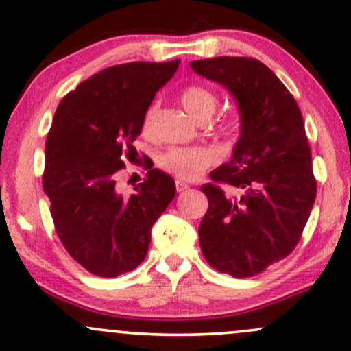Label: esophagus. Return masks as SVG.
<instances>
[{"label":"esophagus","mask_w":351,"mask_h":351,"mask_svg":"<svg viewBox=\"0 0 351 351\" xmlns=\"http://www.w3.org/2000/svg\"><path fill=\"white\" fill-rule=\"evenodd\" d=\"M188 188H189L188 183H184V181H181V180H176V191H178V193H181V191H186Z\"/></svg>","instance_id":"esophagus-1"}]
</instances>
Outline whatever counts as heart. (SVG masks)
<instances>
[{"instance_id": "heart-1", "label": "heart", "mask_w": 351, "mask_h": 351, "mask_svg": "<svg viewBox=\"0 0 351 351\" xmlns=\"http://www.w3.org/2000/svg\"><path fill=\"white\" fill-rule=\"evenodd\" d=\"M181 104L194 118L210 119L215 112L217 99L210 90L202 86H188L181 92ZM155 105L150 106L143 121V130L147 132L152 128ZM220 155L212 147H170L158 157V167L176 178L193 181L199 178L207 168L219 162Z\"/></svg>"}]
</instances>
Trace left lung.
<instances>
[{
  "mask_svg": "<svg viewBox=\"0 0 351 351\" xmlns=\"http://www.w3.org/2000/svg\"><path fill=\"white\" fill-rule=\"evenodd\" d=\"M191 68L227 88L241 114L232 160L201 186L208 199L199 225L202 254L221 274L252 277L295 250L314 206L303 117L280 79L254 58L219 56Z\"/></svg>",
  "mask_w": 351,
  "mask_h": 351,
  "instance_id": "1",
  "label": "left lung"
}]
</instances>
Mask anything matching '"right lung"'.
Returning <instances> with one entry per match:
<instances>
[{"label": "right lung", "instance_id": "1", "mask_svg": "<svg viewBox=\"0 0 351 351\" xmlns=\"http://www.w3.org/2000/svg\"><path fill=\"white\" fill-rule=\"evenodd\" d=\"M180 60L126 63L94 74L58 105L45 144L43 189L56 233L76 263L99 277H118L144 261L150 230L176 194L175 180L154 163L123 196L117 173L155 94L173 77Z\"/></svg>", "mask_w": 351, "mask_h": 351}]
</instances>
